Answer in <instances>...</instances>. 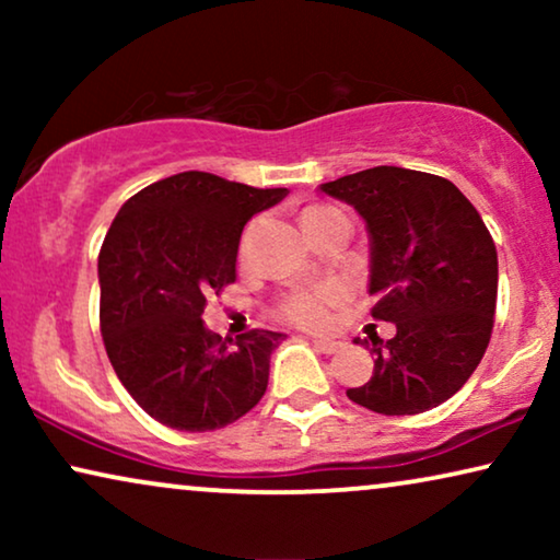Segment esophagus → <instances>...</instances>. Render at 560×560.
<instances>
[{
  "label": "esophagus",
  "mask_w": 560,
  "mask_h": 560,
  "mask_svg": "<svg viewBox=\"0 0 560 560\" xmlns=\"http://www.w3.org/2000/svg\"><path fill=\"white\" fill-rule=\"evenodd\" d=\"M313 349L320 351V354H336V351L341 349L339 341H331V339H313Z\"/></svg>",
  "instance_id": "obj_1"
}]
</instances>
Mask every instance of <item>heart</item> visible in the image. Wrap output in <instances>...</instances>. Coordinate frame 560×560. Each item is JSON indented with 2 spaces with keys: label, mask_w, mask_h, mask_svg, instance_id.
Returning <instances> with one entry per match:
<instances>
[{
  "label": "heart",
  "mask_w": 560,
  "mask_h": 560,
  "mask_svg": "<svg viewBox=\"0 0 560 560\" xmlns=\"http://www.w3.org/2000/svg\"><path fill=\"white\" fill-rule=\"evenodd\" d=\"M328 213H336L334 206H324V203H311L305 206L301 213L303 226L311 224L320 217H328ZM249 249V234H244L242 240V257L247 255ZM336 303H341V290L336 285H320V288H311V290H298V293L288 295L280 305V316L290 320V324L308 328V331H320L331 324V308Z\"/></svg>",
  "instance_id": "heart-1"
}]
</instances>
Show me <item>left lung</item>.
Wrapping results in <instances>:
<instances>
[{
    "label": "left lung",
    "instance_id": "obj_1",
    "mask_svg": "<svg viewBox=\"0 0 560 560\" xmlns=\"http://www.w3.org/2000/svg\"><path fill=\"white\" fill-rule=\"evenodd\" d=\"M320 190L366 221L372 318L397 328L389 341L370 336L374 372L347 389L349 400L382 416L439 408L464 387L492 339V234L441 175L377 165L320 183Z\"/></svg>",
    "mask_w": 560,
    "mask_h": 560
}]
</instances>
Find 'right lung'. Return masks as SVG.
Here are the masks:
<instances>
[{
	"mask_svg": "<svg viewBox=\"0 0 560 560\" xmlns=\"http://www.w3.org/2000/svg\"><path fill=\"white\" fill-rule=\"evenodd\" d=\"M288 196L188 171L142 188L114 217L98 252L106 354L135 402L175 431H217L262 400L285 334L221 339L206 298L236 280L247 221Z\"/></svg>",
	"mask_w": 560,
	"mask_h": 560,
	"instance_id": "right-lung-1",
	"label": "right lung"
}]
</instances>
